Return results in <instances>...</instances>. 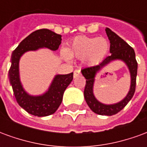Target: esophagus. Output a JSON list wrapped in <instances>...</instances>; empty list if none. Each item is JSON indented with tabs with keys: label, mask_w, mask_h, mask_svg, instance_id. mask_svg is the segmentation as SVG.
Masks as SVG:
<instances>
[{
	"label": "esophagus",
	"mask_w": 147,
	"mask_h": 147,
	"mask_svg": "<svg viewBox=\"0 0 147 147\" xmlns=\"http://www.w3.org/2000/svg\"><path fill=\"white\" fill-rule=\"evenodd\" d=\"M80 74H81V71H80V69H76V70L74 71V78H76L77 76H79Z\"/></svg>",
	"instance_id": "obj_1"
}]
</instances>
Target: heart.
<instances>
[{
  "label": "heart",
  "mask_w": 147,
  "mask_h": 147,
  "mask_svg": "<svg viewBox=\"0 0 147 147\" xmlns=\"http://www.w3.org/2000/svg\"><path fill=\"white\" fill-rule=\"evenodd\" d=\"M109 49L108 42L104 38H90L80 36L76 38L69 45L64 56L82 58L88 65H95L103 60Z\"/></svg>",
  "instance_id": "obj_1"
}]
</instances>
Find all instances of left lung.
I'll return each mask as SVG.
<instances>
[{
    "label": "left lung",
    "mask_w": 147,
    "mask_h": 147,
    "mask_svg": "<svg viewBox=\"0 0 147 147\" xmlns=\"http://www.w3.org/2000/svg\"><path fill=\"white\" fill-rule=\"evenodd\" d=\"M107 36L110 42V53L112 54L105 58L102 63L98 65L87 67L82 69V74L86 79V86L84 89V98L90 109L97 114L103 116H112L118 113L123 109L127 104L132 98L136 91V76L138 64L136 59V53L132 47H131L124 40L109 29H105ZM115 59H121L125 62L131 74V86L129 94L124 99L113 105L102 104L95 98L92 93L94 78L97 71L106 64Z\"/></svg>",
    "instance_id": "left-lung-1"
}]
</instances>
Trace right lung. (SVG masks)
<instances>
[{"mask_svg":"<svg viewBox=\"0 0 147 147\" xmlns=\"http://www.w3.org/2000/svg\"><path fill=\"white\" fill-rule=\"evenodd\" d=\"M61 43V35L48 29L35 30L24 38L11 55V64L8 76L18 104L28 113L37 117H46L53 114L62 102L63 94L73 80V72L67 75H57L53 80L48 91L40 96H31L22 86L20 80L19 62L24 53L48 48L57 50Z\"/></svg>","mask_w":147,"mask_h":147,"instance_id":"right-lung-1","label":"right lung"}]
</instances>
